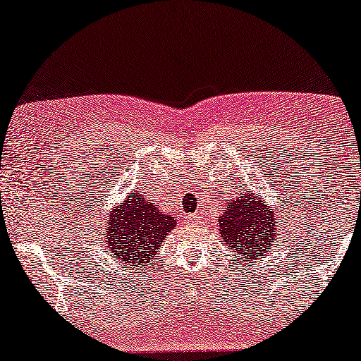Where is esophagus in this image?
<instances>
[{"label":"esophagus","mask_w":361,"mask_h":361,"mask_svg":"<svg viewBox=\"0 0 361 361\" xmlns=\"http://www.w3.org/2000/svg\"><path fill=\"white\" fill-rule=\"evenodd\" d=\"M202 222H203V216L202 215H198V214H195V215H186V224L188 225H202Z\"/></svg>","instance_id":"34e87169"}]
</instances>
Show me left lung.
Returning a JSON list of instances; mask_svg holds the SVG:
<instances>
[{
  "label": "left lung",
  "mask_w": 361,
  "mask_h": 361,
  "mask_svg": "<svg viewBox=\"0 0 361 361\" xmlns=\"http://www.w3.org/2000/svg\"><path fill=\"white\" fill-rule=\"evenodd\" d=\"M277 224V214L266 200H259L254 193H240L230 200L224 215L219 216V232L242 264L279 244Z\"/></svg>",
  "instance_id": "obj_1"
}]
</instances>
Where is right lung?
I'll use <instances>...</instances> for the list:
<instances>
[{"instance_id":"obj_1","label":"right lung","mask_w":361,"mask_h":361,"mask_svg":"<svg viewBox=\"0 0 361 361\" xmlns=\"http://www.w3.org/2000/svg\"><path fill=\"white\" fill-rule=\"evenodd\" d=\"M175 227V216L164 214L145 195L131 192L112 208L102 237L116 260L141 267L158 254L159 245Z\"/></svg>"}]
</instances>
